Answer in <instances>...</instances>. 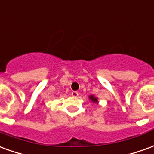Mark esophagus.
Instances as JSON below:
<instances>
[{
	"mask_svg": "<svg viewBox=\"0 0 154 154\" xmlns=\"http://www.w3.org/2000/svg\"><path fill=\"white\" fill-rule=\"evenodd\" d=\"M72 96L73 97H77V96H78V92L74 91H72Z\"/></svg>",
	"mask_w": 154,
	"mask_h": 154,
	"instance_id": "1",
	"label": "esophagus"
}]
</instances>
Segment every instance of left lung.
Here are the masks:
<instances>
[{
	"label": "left lung",
	"mask_w": 154,
	"mask_h": 154,
	"mask_svg": "<svg viewBox=\"0 0 154 154\" xmlns=\"http://www.w3.org/2000/svg\"><path fill=\"white\" fill-rule=\"evenodd\" d=\"M88 98H89V100H90L92 103H96V104L99 103V101H98V98L95 97V96H93V95H91V96H89Z\"/></svg>",
	"instance_id": "8db88e82"
}]
</instances>
